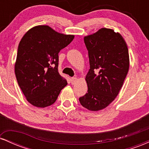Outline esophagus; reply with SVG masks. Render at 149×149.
Wrapping results in <instances>:
<instances>
[{
  "mask_svg": "<svg viewBox=\"0 0 149 149\" xmlns=\"http://www.w3.org/2000/svg\"><path fill=\"white\" fill-rule=\"evenodd\" d=\"M77 80H78V78H76V77H73V78H71V84L74 85L75 83H76Z\"/></svg>",
  "mask_w": 149,
  "mask_h": 149,
  "instance_id": "34e87169",
  "label": "esophagus"
}]
</instances>
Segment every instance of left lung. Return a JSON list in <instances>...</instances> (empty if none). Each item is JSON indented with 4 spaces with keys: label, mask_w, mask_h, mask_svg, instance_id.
<instances>
[{
    "label": "left lung",
    "mask_w": 149,
    "mask_h": 149,
    "mask_svg": "<svg viewBox=\"0 0 149 149\" xmlns=\"http://www.w3.org/2000/svg\"><path fill=\"white\" fill-rule=\"evenodd\" d=\"M90 69L85 77L88 92L80 103L91 111L107 107L123 85L130 66L127 43L118 32L102 28L84 37Z\"/></svg>",
    "instance_id": "8db88e82"
}]
</instances>
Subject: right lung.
I'll use <instances>...</instances> for the list:
<instances>
[{
    "label": "right lung",
    "instance_id": "obj_1",
    "mask_svg": "<svg viewBox=\"0 0 149 149\" xmlns=\"http://www.w3.org/2000/svg\"><path fill=\"white\" fill-rule=\"evenodd\" d=\"M74 38L47 25L30 29L19 44L15 72L26 100L45 108L57 100L67 81L58 72V54Z\"/></svg>",
    "mask_w": 149,
    "mask_h": 149
}]
</instances>
